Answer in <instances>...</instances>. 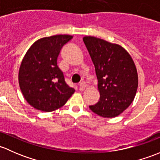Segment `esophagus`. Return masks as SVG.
Listing matches in <instances>:
<instances>
[{
    "mask_svg": "<svg viewBox=\"0 0 160 160\" xmlns=\"http://www.w3.org/2000/svg\"><path fill=\"white\" fill-rule=\"evenodd\" d=\"M86 87V85L85 83H80L79 84V90L80 91H84Z\"/></svg>",
    "mask_w": 160,
    "mask_h": 160,
    "instance_id": "34e87169",
    "label": "esophagus"
}]
</instances>
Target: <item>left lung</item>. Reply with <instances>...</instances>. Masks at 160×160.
I'll return each mask as SVG.
<instances>
[{
	"label": "left lung",
	"mask_w": 160,
	"mask_h": 160,
	"mask_svg": "<svg viewBox=\"0 0 160 160\" xmlns=\"http://www.w3.org/2000/svg\"><path fill=\"white\" fill-rule=\"evenodd\" d=\"M83 42L95 65L99 101L89 105L104 118L118 116L132 102L138 88L136 65L126 49L102 39L85 36Z\"/></svg>",
	"instance_id": "1"
}]
</instances>
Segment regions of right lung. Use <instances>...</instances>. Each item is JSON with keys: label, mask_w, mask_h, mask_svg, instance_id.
<instances>
[{"label": "right lung", "mask_w": 160, "mask_h": 160, "mask_svg": "<svg viewBox=\"0 0 160 160\" xmlns=\"http://www.w3.org/2000/svg\"><path fill=\"white\" fill-rule=\"evenodd\" d=\"M72 36L59 34L38 40L24 55L19 69L20 88L31 106L52 112L66 103L75 92L57 65L61 49Z\"/></svg>", "instance_id": "right-lung-1"}]
</instances>
